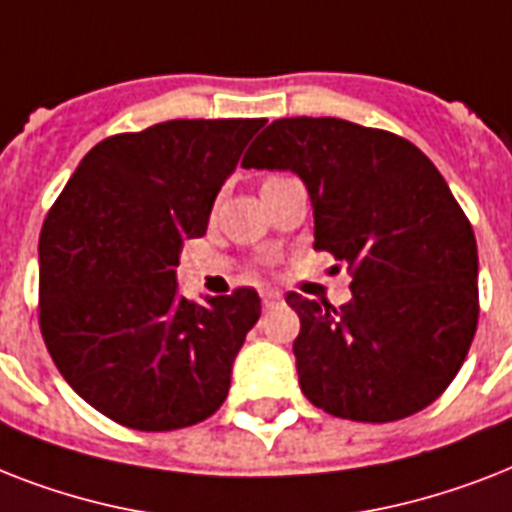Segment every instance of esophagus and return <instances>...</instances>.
Returning a JSON list of instances; mask_svg holds the SVG:
<instances>
[{
    "mask_svg": "<svg viewBox=\"0 0 512 512\" xmlns=\"http://www.w3.org/2000/svg\"><path fill=\"white\" fill-rule=\"evenodd\" d=\"M281 303V292H276V289H268V292H263V308L265 311H271L273 305Z\"/></svg>",
    "mask_w": 512,
    "mask_h": 512,
    "instance_id": "1",
    "label": "esophagus"
}]
</instances>
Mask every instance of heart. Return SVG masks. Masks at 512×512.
<instances>
[{"mask_svg":"<svg viewBox=\"0 0 512 512\" xmlns=\"http://www.w3.org/2000/svg\"><path fill=\"white\" fill-rule=\"evenodd\" d=\"M271 177H273V175H271Z\"/></svg>","mask_w":512,"mask_h":512,"instance_id":"obj_1","label":"heart"}]
</instances>
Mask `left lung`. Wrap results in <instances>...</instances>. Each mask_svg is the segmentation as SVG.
<instances>
[{
  "label": "left lung",
  "instance_id": "1",
  "mask_svg": "<svg viewBox=\"0 0 512 512\" xmlns=\"http://www.w3.org/2000/svg\"><path fill=\"white\" fill-rule=\"evenodd\" d=\"M241 167L303 177L313 249L353 276L340 308L287 295L300 316L305 398L353 422L404 420L433 404L460 372L481 311L473 225L436 164L388 130L295 116L268 124Z\"/></svg>",
  "mask_w": 512,
  "mask_h": 512
}]
</instances>
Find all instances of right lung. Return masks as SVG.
I'll return each instance as SVG.
<instances>
[{
  "label": "right lung",
  "mask_w": 512,
  "mask_h": 512,
  "mask_svg": "<svg viewBox=\"0 0 512 512\" xmlns=\"http://www.w3.org/2000/svg\"><path fill=\"white\" fill-rule=\"evenodd\" d=\"M265 119H172L100 140L44 217L39 329L58 372L124 428L207 420L260 319L252 287L177 295L185 239L207 231L225 177Z\"/></svg>",
  "instance_id": "obj_1"
}]
</instances>
